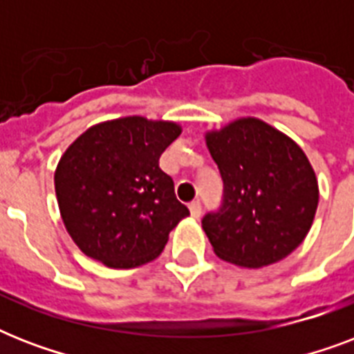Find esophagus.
I'll list each match as a JSON object with an SVG mask.
<instances>
[{
    "label": "esophagus",
    "mask_w": 354,
    "mask_h": 354,
    "mask_svg": "<svg viewBox=\"0 0 354 354\" xmlns=\"http://www.w3.org/2000/svg\"><path fill=\"white\" fill-rule=\"evenodd\" d=\"M189 211H191L193 218H200V215H202V205H200V202H191L189 204Z\"/></svg>",
    "instance_id": "1"
}]
</instances>
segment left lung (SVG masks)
Returning <instances> with one entry per match:
<instances>
[{"label":"left lung","instance_id":"8db88e82","mask_svg":"<svg viewBox=\"0 0 354 354\" xmlns=\"http://www.w3.org/2000/svg\"><path fill=\"white\" fill-rule=\"evenodd\" d=\"M224 196L202 221L213 252L244 268H263L290 255L313 226L318 180L301 147L255 118L205 133Z\"/></svg>","mask_w":354,"mask_h":354}]
</instances>
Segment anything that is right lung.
<instances>
[{
  "label": "right lung",
  "mask_w": 354,
  "mask_h": 354,
  "mask_svg": "<svg viewBox=\"0 0 354 354\" xmlns=\"http://www.w3.org/2000/svg\"><path fill=\"white\" fill-rule=\"evenodd\" d=\"M180 133L176 122L130 115L93 124L69 145L55 191L80 252L110 268H136L163 252L189 215L160 169V156Z\"/></svg>",
  "instance_id": "obj_1"
}]
</instances>
